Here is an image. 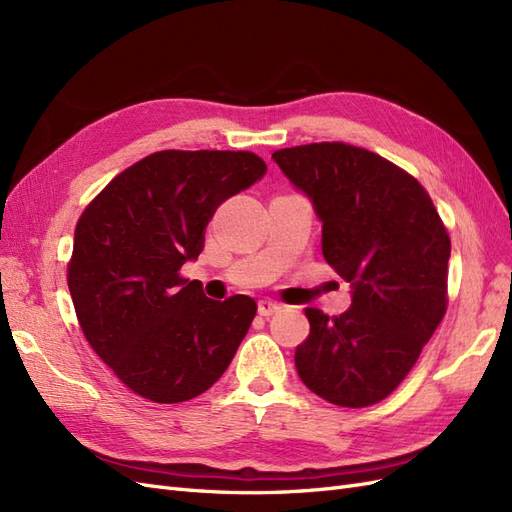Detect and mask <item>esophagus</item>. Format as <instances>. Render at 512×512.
<instances>
[{
	"label": "esophagus",
	"mask_w": 512,
	"mask_h": 512,
	"mask_svg": "<svg viewBox=\"0 0 512 512\" xmlns=\"http://www.w3.org/2000/svg\"><path fill=\"white\" fill-rule=\"evenodd\" d=\"M282 309V305L277 303V301H271V299H262V301H258V314L260 316H273V314H277Z\"/></svg>",
	"instance_id": "1"
}]
</instances>
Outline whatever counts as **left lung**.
Returning <instances> with one entry per match:
<instances>
[{"instance_id": "1", "label": "left lung", "mask_w": 512, "mask_h": 512, "mask_svg": "<svg viewBox=\"0 0 512 512\" xmlns=\"http://www.w3.org/2000/svg\"><path fill=\"white\" fill-rule=\"evenodd\" d=\"M273 160L312 198L322 256L352 284L344 314L305 309L309 335L294 365L329 404L374 406L410 374L446 314L451 237L423 185L374 151L312 143Z\"/></svg>"}]
</instances>
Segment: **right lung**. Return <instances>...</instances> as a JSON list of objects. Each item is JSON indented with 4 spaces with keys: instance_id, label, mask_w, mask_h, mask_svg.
<instances>
[{
    "instance_id": "obj_1",
    "label": "right lung",
    "mask_w": 512,
    "mask_h": 512,
    "mask_svg": "<svg viewBox=\"0 0 512 512\" xmlns=\"http://www.w3.org/2000/svg\"><path fill=\"white\" fill-rule=\"evenodd\" d=\"M265 173L252 151H156L81 213L68 262L74 312L89 346L136 395L179 404L230 365L256 301L207 299L179 271L203 252L215 209Z\"/></svg>"
}]
</instances>
